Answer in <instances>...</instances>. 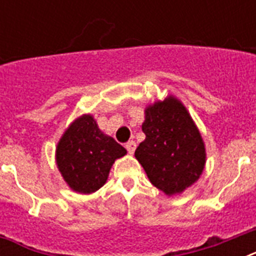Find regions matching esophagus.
<instances>
[{
	"label": "esophagus",
	"instance_id": "34e87169",
	"mask_svg": "<svg viewBox=\"0 0 256 256\" xmlns=\"http://www.w3.org/2000/svg\"><path fill=\"white\" fill-rule=\"evenodd\" d=\"M136 148V144L134 142V140H128V144H126V150H128V154H134Z\"/></svg>",
	"mask_w": 256,
	"mask_h": 256
}]
</instances>
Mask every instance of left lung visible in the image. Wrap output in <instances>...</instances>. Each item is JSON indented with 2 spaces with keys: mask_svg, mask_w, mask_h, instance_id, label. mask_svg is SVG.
Listing matches in <instances>:
<instances>
[{
  "mask_svg": "<svg viewBox=\"0 0 256 256\" xmlns=\"http://www.w3.org/2000/svg\"><path fill=\"white\" fill-rule=\"evenodd\" d=\"M144 142L136 158L150 182L168 195L182 192L202 174L206 152L186 108L174 96L146 108Z\"/></svg>",
  "mask_w": 256,
  "mask_h": 256,
  "instance_id": "1",
  "label": "left lung"
}]
</instances>
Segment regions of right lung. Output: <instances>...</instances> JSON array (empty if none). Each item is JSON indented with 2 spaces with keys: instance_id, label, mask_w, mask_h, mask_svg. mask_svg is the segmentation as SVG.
Returning a JSON list of instances; mask_svg holds the SVG:
<instances>
[{
  "instance_id": "1",
  "label": "right lung",
  "mask_w": 256,
  "mask_h": 256,
  "mask_svg": "<svg viewBox=\"0 0 256 256\" xmlns=\"http://www.w3.org/2000/svg\"><path fill=\"white\" fill-rule=\"evenodd\" d=\"M126 148L100 132L92 116L70 124L57 146V166L74 191L90 194L104 186L114 160Z\"/></svg>"
}]
</instances>
